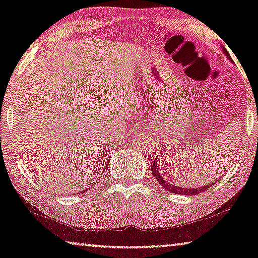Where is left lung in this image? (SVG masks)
<instances>
[{
    "mask_svg": "<svg viewBox=\"0 0 258 258\" xmlns=\"http://www.w3.org/2000/svg\"><path fill=\"white\" fill-rule=\"evenodd\" d=\"M223 51H224L226 57L230 60L231 57H230V55L228 51H226L225 48H223ZM158 161H157V158H154V161L152 164H151V170H152V173L154 178H156L158 183L160 185H163V187L166 188L169 192H172V194H179V195H186V196H194V195H199V194H203L204 191H207L209 187L212 186V184H209V185H205V186H198L197 188H194V187H183V186H177V185H173L169 183V179L165 180L163 176H161V173L159 172V169H158ZM163 166V165H161Z\"/></svg>",
    "mask_w": 258,
    "mask_h": 258,
    "instance_id": "8db88e82",
    "label": "left lung"
}]
</instances>
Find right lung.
<instances>
[{"mask_svg":"<svg viewBox=\"0 0 258 258\" xmlns=\"http://www.w3.org/2000/svg\"><path fill=\"white\" fill-rule=\"evenodd\" d=\"M106 166H107V165H106ZM82 192H84V191H82ZM79 194H81V192H79Z\"/></svg>","mask_w":258,"mask_h":258,"instance_id":"right-lung-1","label":"right lung"}]
</instances>
